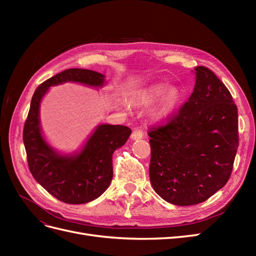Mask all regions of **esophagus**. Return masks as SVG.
Segmentation results:
<instances>
[{
    "label": "esophagus",
    "mask_w": 256,
    "mask_h": 256,
    "mask_svg": "<svg viewBox=\"0 0 256 256\" xmlns=\"http://www.w3.org/2000/svg\"><path fill=\"white\" fill-rule=\"evenodd\" d=\"M131 140L132 141H136V140H141L143 138V131L141 129H134L131 134Z\"/></svg>",
    "instance_id": "34e87169"
}]
</instances>
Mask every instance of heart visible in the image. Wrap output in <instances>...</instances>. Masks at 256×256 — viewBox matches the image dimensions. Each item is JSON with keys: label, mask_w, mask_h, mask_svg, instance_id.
Masks as SVG:
<instances>
[{"label": "heart", "mask_w": 256, "mask_h": 256, "mask_svg": "<svg viewBox=\"0 0 256 256\" xmlns=\"http://www.w3.org/2000/svg\"><path fill=\"white\" fill-rule=\"evenodd\" d=\"M182 97V92L180 88H168L166 83L156 82L136 92L131 97V104L136 108L144 109V108L152 106L160 100L154 116L157 120H164L175 112Z\"/></svg>", "instance_id": "obj_1"}]
</instances>
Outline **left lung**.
<instances>
[{"label": "left lung", "mask_w": 256, "mask_h": 256, "mask_svg": "<svg viewBox=\"0 0 256 256\" xmlns=\"http://www.w3.org/2000/svg\"><path fill=\"white\" fill-rule=\"evenodd\" d=\"M188 102L166 126L148 132L154 190L178 206L202 203L223 188L238 148V112L230 92L210 69L194 68Z\"/></svg>", "instance_id": "left-lung-1"}]
</instances>
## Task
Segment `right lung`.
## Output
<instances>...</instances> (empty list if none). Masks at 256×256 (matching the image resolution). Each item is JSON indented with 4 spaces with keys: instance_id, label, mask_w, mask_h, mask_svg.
Returning a JSON list of instances; mask_svg holds the SVG:
<instances>
[{
    "instance_id": "add662e5",
    "label": "right lung",
    "mask_w": 256,
    "mask_h": 256,
    "mask_svg": "<svg viewBox=\"0 0 256 256\" xmlns=\"http://www.w3.org/2000/svg\"><path fill=\"white\" fill-rule=\"evenodd\" d=\"M74 82L102 88L106 76L88 69L72 68L38 86L32 97L23 129L30 171L51 196L67 204H85L99 198L113 177L112 156L127 142L130 128L122 125H98L79 152L62 154L46 141L40 126V102L51 86Z\"/></svg>"
}]
</instances>
